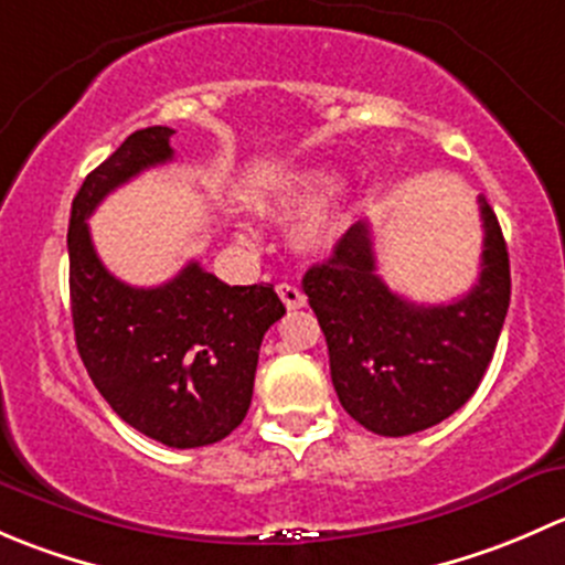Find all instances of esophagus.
Here are the masks:
<instances>
[{"mask_svg":"<svg viewBox=\"0 0 565 565\" xmlns=\"http://www.w3.org/2000/svg\"><path fill=\"white\" fill-rule=\"evenodd\" d=\"M278 295H281V300L287 309H303L306 306V295L298 284H287V281L278 284Z\"/></svg>","mask_w":565,"mask_h":565,"instance_id":"esophagus-1","label":"esophagus"}]
</instances>
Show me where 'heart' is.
Returning a JSON list of instances; mask_svg holds the SVG:
<instances>
[{
  "label": "heart",
  "instance_id": "heart-1",
  "mask_svg": "<svg viewBox=\"0 0 565 565\" xmlns=\"http://www.w3.org/2000/svg\"><path fill=\"white\" fill-rule=\"evenodd\" d=\"M335 185L333 172H309L300 174L284 188L281 193V207L292 210V213H303V210H311L319 204V199ZM344 232V213L333 204H324V207L315 210V213L306 215L298 226V246L303 250H311V254H319V250H328L335 246V241Z\"/></svg>",
  "mask_w": 565,
  "mask_h": 565
}]
</instances>
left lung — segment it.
Listing matches in <instances>:
<instances>
[{
	"label": "left lung",
	"mask_w": 565,
	"mask_h": 565,
	"mask_svg": "<svg viewBox=\"0 0 565 565\" xmlns=\"http://www.w3.org/2000/svg\"><path fill=\"white\" fill-rule=\"evenodd\" d=\"M483 250L478 284L443 306H420L374 273L372 235L358 221L333 256L303 278L328 341L339 402L369 431L404 437L454 415L481 385L511 300L509 248L487 196H478Z\"/></svg>",
	"instance_id": "8db88e82"
}]
</instances>
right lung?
<instances>
[{
  "instance_id": "obj_1",
  "label": "right lung",
  "mask_w": 565,
  "mask_h": 565,
  "mask_svg": "<svg viewBox=\"0 0 565 565\" xmlns=\"http://www.w3.org/2000/svg\"><path fill=\"white\" fill-rule=\"evenodd\" d=\"M174 130L130 134L78 188L67 226L76 347L108 407L169 448L224 440L246 418L259 344L287 309L273 284L230 287L188 262L161 287H130L106 270L87 218L150 167L172 161Z\"/></svg>"
}]
</instances>
